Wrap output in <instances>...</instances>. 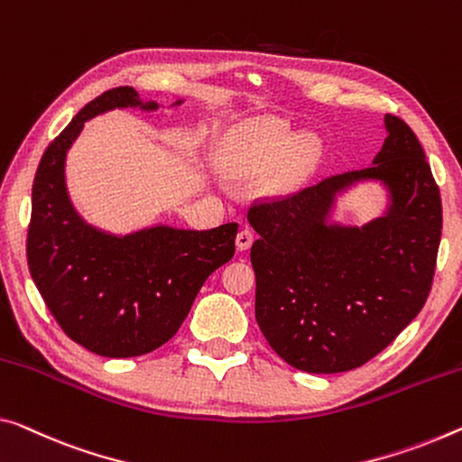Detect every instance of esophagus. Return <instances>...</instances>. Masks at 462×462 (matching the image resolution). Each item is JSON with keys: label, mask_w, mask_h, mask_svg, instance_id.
<instances>
[{"label": "esophagus", "mask_w": 462, "mask_h": 462, "mask_svg": "<svg viewBox=\"0 0 462 462\" xmlns=\"http://www.w3.org/2000/svg\"><path fill=\"white\" fill-rule=\"evenodd\" d=\"M254 231H250V229H241L239 233H237V239H236V245H237V250L239 252H245V250H250V245L254 244Z\"/></svg>", "instance_id": "34e87169"}]
</instances>
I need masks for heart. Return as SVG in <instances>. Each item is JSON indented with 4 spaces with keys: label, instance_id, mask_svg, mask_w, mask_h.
<instances>
[{
    "label": "heart",
    "instance_id": "obj_1",
    "mask_svg": "<svg viewBox=\"0 0 462 462\" xmlns=\"http://www.w3.org/2000/svg\"><path fill=\"white\" fill-rule=\"evenodd\" d=\"M322 157V144L310 132L297 134L276 117H254L226 134L218 159L226 173L236 177H262L273 173L274 191H289L314 173Z\"/></svg>",
    "mask_w": 462,
    "mask_h": 462
}]
</instances>
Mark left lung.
I'll return each instance as SVG.
<instances>
[{"label": "left lung", "mask_w": 462, "mask_h": 462, "mask_svg": "<svg viewBox=\"0 0 462 462\" xmlns=\"http://www.w3.org/2000/svg\"><path fill=\"white\" fill-rule=\"evenodd\" d=\"M361 171L326 177L287 200L258 204L255 320L289 365L349 372L375 357L413 322L434 281L442 202L425 152L401 117ZM378 182L387 207L361 227L334 218L340 195Z\"/></svg>", "instance_id": "1"}]
</instances>
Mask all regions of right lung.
Returning a JSON list of instances; mask_svg holds the SVG:
<instances>
[{
    "instance_id": "right-lung-1",
    "label": "right lung",
    "mask_w": 462,
    "mask_h": 462,
    "mask_svg": "<svg viewBox=\"0 0 462 462\" xmlns=\"http://www.w3.org/2000/svg\"><path fill=\"white\" fill-rule=\"evenodd\" d=\"M159 107L132 87L103 92L49 144L34 175L26 245L31 276L63 332L103 357H138L167 343L204 281L236 254L237 223L207 231L159 223L113 233L76 210L66 161L84 124L113 109Z\"/></svg>"
}]
</instances>
